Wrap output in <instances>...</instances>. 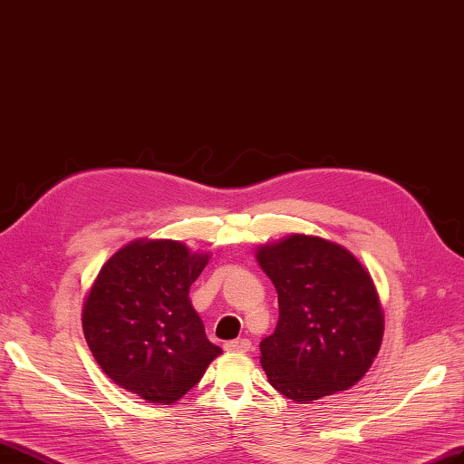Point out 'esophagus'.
<instances>
[{"instance_id":"1","label":"esophagus","mask_w":464,"mask_h":464,"mask_svg":"<svg viewBox=\"0 0 464 464\" xmlns=\"http://www.w3.org/2000/svg\"><path fill=\"white\" fill-rule=\"evenodd\" d=\"M225 350L229 352H249L251 350V342L246 338H241V340H231L225 343Z\"/></svg>"}]
</instances>
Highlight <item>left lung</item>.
<instances>
[{
    "label": "left lung",
    "mask_w": 464,
    "mask_h": 464,
    "mask_svg": "<svg viewBox=\"0 0 464 464\" xmlns=\"http://www.w3.org/2000/svg\"><path fill=\"white\" fill-rule=\"evenodd\" d=\"M255 256L278 295L276 328L261 342L268 382L296 403L350 390L383 338L370 273L348 249L312 235L261 245Z\"/></svg>",
    "instance_id": "obj_1"
}]
</instances>
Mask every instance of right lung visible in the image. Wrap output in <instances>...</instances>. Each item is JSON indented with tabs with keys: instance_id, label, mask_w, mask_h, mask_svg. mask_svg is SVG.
<instances>
[{
	"instance_id": "1",
	"label": "right lung",
	"mask_w": 464,
	"mask_h": 464,
	"mask_svg": "<svg viewBox=\"0 0 464 464\" xmlns=\"http://www.w3.org/2000/svg\"><path fill=\"white\" fill-rule=\"evenodd\" d=\"M209 261L169 239H138L101 268L82 306V332L102 372L150 403H176L221 353L189 288Z\"/></svg>"
}]
</instances>
